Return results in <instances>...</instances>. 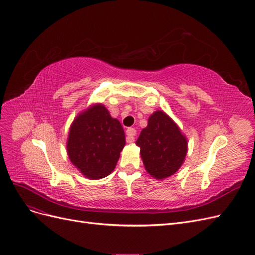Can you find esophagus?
<instances>
[{
	"label": "esophagus",
	"instance_id": "1",
	"mask_svg": "<svg viewBox=\"0 0 255 255\" xmlns=\"http://www.w3.org/2000/svg\"><path fill=\"white\" fill-rule=\"evenodd\" d=\"M135 135H136V129L133 128H128L127 129V141L133 142L135 140Z\"/></svg>",
	"mask_w": 255,
	"mask_h": 255
}]
</instances>
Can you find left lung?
Returning a JSON list of instances; mask_svg holds the SVG:
<instances>
[{
    "label": "left lung",
    "instance_id": "obj_1",
    "mask_svg": "<svg viewBox=\"0 0 255 255\" xmlns=\"http://www.w3.org/2000/svg\"><path fill=\"white\" fill-rule=\"evenodd\" d=\"M136 144L146 172L157 180L173 175L183 165L188 151L187 138L163 111L154 112Z\"/></svg>",
    "mask_w": 255,
    "mask_h": 255
}]
</instances>
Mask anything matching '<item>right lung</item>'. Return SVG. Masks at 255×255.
<instances>
[{
	"instance_id": "right-lung-1",
	"label": "right lung",
	"mask_w": 255,
	"mask_h": 255,
	"mask_svg": "<svg viewBox=\"0 0 255 255\" xmlns=\"http://www.w3.org/2000/svg\"><path fill=\"white\" fill-rule=\"evenodd\" d=\"M125 145L126 134L121 123L112 117L102 103H97L73 120L67 153L84 176L100 180L113 172Z\"/></svg>"
}]
</instances>
